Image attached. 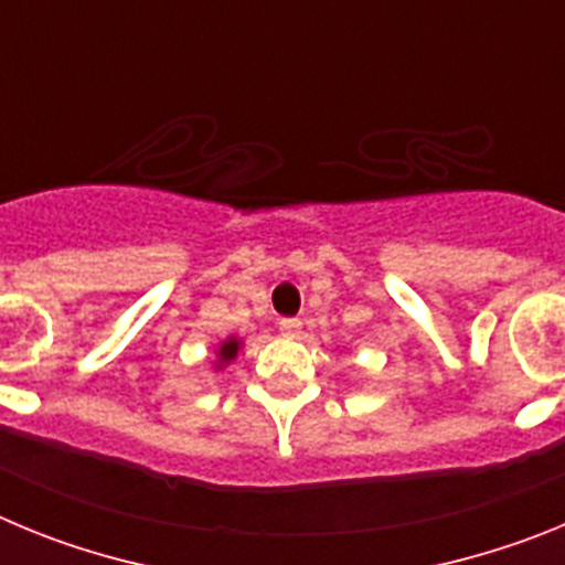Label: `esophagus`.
<instances>
[{"label":"esophagus","mask_w":565,"mask_h":565,"mask_svg":"<svg viewBox=\"0 0 565 565\" xmlns=\"http://www.w3.org/2000/svg\"><path fill=\"white\" fill-rule=\"evenodd\" d=\"M299 328H302V322H299V319H282V322H279V331H282V337H288V339H297Z\"/></svg>","instance_id":"1"}]
</instances>
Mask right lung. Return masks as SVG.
Returning a JSON list of instances; mask_svg holds the SVG:
<instances>
[{"instance_id":"obj_1","label":"right lung","mask_w":565,"mask_h":565,"mask_svg":"<svg viewBox=\"0 0 565 565\" xmlns=\"http://www.w3.org/2000/svg\"><path fill=\"white\" fill-rule=\"evenodd\" d=\"M239 348H243V339H239L237 333H232V337L221 339V342L214 344V367H217V371H226L228 364H232L234 359H237Z\"/></svg>"}]
</instances>
